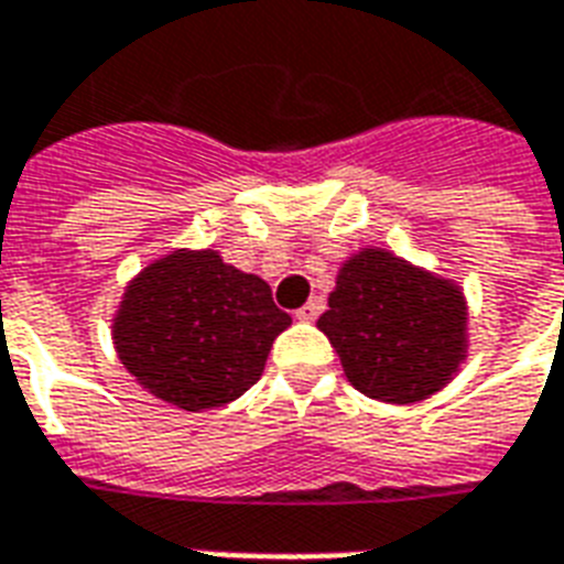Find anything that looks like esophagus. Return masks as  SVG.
Listing matches in <instances>:
<instances>
[{
  "instance_id": "esophagus-1",
  "label": "esophagus",
  "mask_w": 564,
  "mask_h": 564,
  "mask_svg": "<svg viewBox=\"0 0 564 564\" xmlns=\"http://www.w3.org/2000/svg\"><path fill=\"white\" fill-rule=\"evenodd\" d=\"M324 312V300L312 297L303 308H297V321H315L317 315Z\"/></svg>"
}]
</instances>
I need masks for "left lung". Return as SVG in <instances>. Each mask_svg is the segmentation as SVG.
I'll use <instances>...</instances> for the list:
<instances>
[{
	"label": "left lung",
	"mask_w": 564,
	"mask_h": 564,
	"mask_svg": "<svg viewBox=\"0 0 564 564\" xmlns=\"http://www.w3.org/2000/svg\"><path fill=\"white\" fill-rule=\"evenodd\" d=\"M317 329L345 378L375 401L419 404L448 387L469 354V308L455 279L366 247L338 267Z\"/></svg>",
	"instance_id": "left-lung-1"
}]
</instances>
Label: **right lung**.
Masks as SVG:
<instances>
[{
  "label": "right lung",
  "mask_w": 564,
  "mask_h": 564,
  "mask_svg": "<svg viewBox=\"0 0 564 564\" xmlns=\"http://www.w3.org/2000/svg\"><path fill=\"white\" fill-rule=\"evenodd\" d=\"M288 327L264 279L226 264L217 249L184 247L127 282L112 345L145 392L198 413L243 395Z\"/></svg>",
  "instance_id": "right-lung-1"
}]
</instances>
